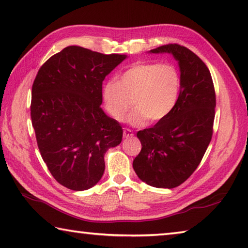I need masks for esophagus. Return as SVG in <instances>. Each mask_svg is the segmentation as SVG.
Listing matches in <instances>:
<instances>
[{
    "instance_id": "34e87169",
    "label": "esophagus",
    "mask_w": 248,
    "mask_h": 248,
    "mask_svg": "<svg viewBox=\"0 0 248 248\" xmlns=\"http://www.w3.org/2000/svg\"><path fill=\"white\" fill-rule=\"evenodd\" d=\"M123 136H124V138H132L134 136V134L129 128H124Z\"/></svg>"
}]
</instances>
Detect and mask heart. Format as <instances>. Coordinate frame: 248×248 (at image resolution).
<instances>
[{
	"label": "heart",
	"mask_w": 248,
	"mask_h": 248,
	"mask_svg": "<svg viewBox=\"0 0 248 248\" xmlns=\"http://www.w3.org/2000/svg\"><path fill=\"white\" fill-rule=\"evenodd\" d=\"M181 93V75L175 65L158 62L136 63L119 77L103 86L102 99L113 119L122 121L135 106L129 122L142 124L159 122L176 107Z\"/></svg>",
	"instance_id": "b5f03b06"
}]
</instances>
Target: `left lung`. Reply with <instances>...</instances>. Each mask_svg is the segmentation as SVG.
<instances>
[{"instance_id":"left-lung-1","label":"left lung","mask_w":248,"mask_h":248,"mask_svg":"<svg viewBox=\"0 0 248 248\" xmlns=\"http://www.w3.org/2000/svg\"><path fill=\"white\" fill-rule=\"evenodd\" d=\"M149 53L172 54L180 66L179 101L166 119L137 133L141 142L133 168L146 184L174 188L196 170L212 137L216 93L206 64L187 47L167 45Z\"/></svg>"}]
</instances>
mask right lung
Instances as JSON below:
<instances>
[{
  "mask_svg": "<svg viewBox=\"0 0 248 248\" xmlns=\"http://www.w3.org/2000/svg\"><path fill=\"white\" fill-rule=\"evenodd\" d=\"M125 54H102L69 46L39 69L31 91L32 127L52 176L73 190L101 180L107 151L121 144L123 129L101 108L102 81Z\"/></svg>",
  "mask_w": 248,
  "mask_h": 248,
  "instance_id": "add662e5",
  "label": "right lung"
}]
</instances>
